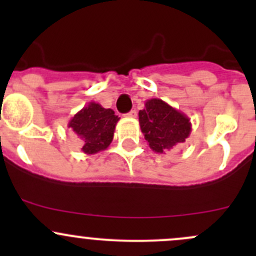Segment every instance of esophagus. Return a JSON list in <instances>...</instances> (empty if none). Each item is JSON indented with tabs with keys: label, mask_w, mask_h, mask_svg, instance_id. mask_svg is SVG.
Segmentation results:
<instances>
[{
	"label": "esophagus",
	"mask_w": 256,
	"mask_h": 256,
	"mask_svg": "<svg viewBox=\"0 0 256 256\" xmlns=\"http://www.w3.org/2000/svg\"><path fill=\"white\" fill-rule=\"evenodd\" d=\"M126 116H128V118H135L136 116H138V112H136V110H131L130 112L126 114Z\"/></svg>",
	"instance_id": "esophagus-1"
}]
</instances>
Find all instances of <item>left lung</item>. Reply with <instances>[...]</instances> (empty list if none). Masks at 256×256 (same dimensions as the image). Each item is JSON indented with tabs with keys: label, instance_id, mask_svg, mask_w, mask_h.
Segmentation results:
<instances>
[{
	"label": "left lung",
	"instance_id": "obj_1",
	"mask_svg": "<svg viewBox=\"0 0 256 256\" xmlns=\"http://www.w3.org/2000/svg\"><path fill=\"white\" fill-rule=\"evenodd\" d=\"M138 122L150 148L164 154L190 135V118L161 99H150L138 112Z\"/></svg>",
	"mask_w": 256,
	"mask_h": 256
}]
</instances>
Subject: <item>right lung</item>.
I'll return each instance as SVG.
<instances>
[{
    "instance_id": "1",
    "label": "right lung",
    "mask_w": 256,
    "mask_h": 256,
    "mask_svg": "<svg viewBox=\"0 0 256 256\" xmlns=\"http://www.w3.org/2000/svg\"><path fill=\"white\" fill-rule=\"evenodd\" d=\"M118 120L120 118L115 115L114 110L90 102L69 120L68 128L82 141V151L86 154H95L110 146Z\"/></svg>"
}]
</instances>
